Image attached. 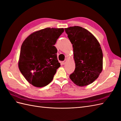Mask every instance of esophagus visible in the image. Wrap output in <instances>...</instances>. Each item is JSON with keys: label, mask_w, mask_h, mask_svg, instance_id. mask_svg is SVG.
Masks as SVG:
<instances>
[{"label": "esophagus", "mask_w": 121, "mask_h": 121, "mask_svg": "<svg viewBox=\"0 0 121 121\" xmlns=\"http://www.w3.org/2000/svg\"><path fill=\"white\" fill-rule=\"evenodd\" d=\"M66 61H67V60H65V61H63L61 62V64H62V65H65V63H66Z\"/></svg>", "instance_id": "34e87169"}]
</instances>
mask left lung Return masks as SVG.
<instances>
[{
  "instance_id": "left-lung-1",
  "label": "left lung",
  "mask_w": 121,
  "mask_h": 121,
  "mask_svg": "<svg viewBox=\"0 0 121 121\" xmlns=\"http://www.w3.org/2000/svg\"><path fill=\"white\" fill-rule=\"evenodd\" d=\"M65 29L73 45L75 64L70 78L78 86H86L97 79L103 69L100 44L91 32L82 27L75 26Z\"/></svg>"
}]
</instances>
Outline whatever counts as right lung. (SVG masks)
<instances>
[{
    "label": "right lung",
    "instance_id": "add662e5",
    "mask_svg": "<svg viewBox=\"0 0 121 121\" xmlns=\"http://www.w3.org/2000/svg\"><path fill=\"white\" fill-rule=\"evenodd\" d=\"M64 31L63 28H46L32 32L23 42L18 67L34 86L43 87L50 83L60 66L54 45Z\"/></svg>",
    "mask_w": 121,
    "mask_h": 121
}]
</instances>
